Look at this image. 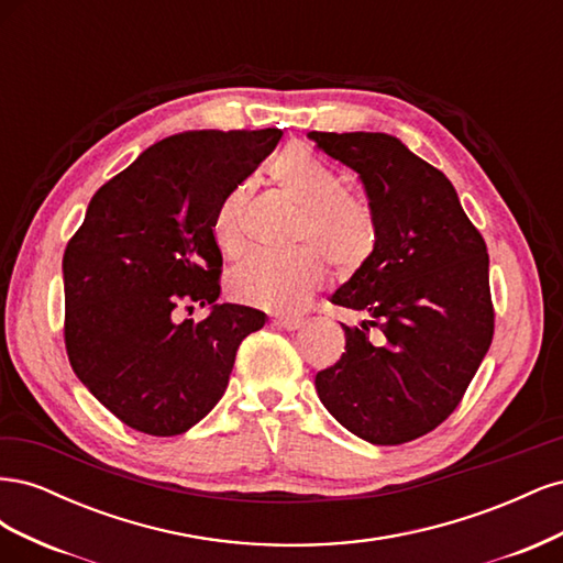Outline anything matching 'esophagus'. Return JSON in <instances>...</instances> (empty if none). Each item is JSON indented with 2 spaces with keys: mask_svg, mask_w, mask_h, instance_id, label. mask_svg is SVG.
I'll return each instance as SVG.
<instances>
[{
  "mask_svg": "<svg viewBox=\"0 0 563 563\" xmlns=\"http://www.w3.org/2000/svg\"><path fill=\"white\" fill-rule=\"evenodd\" d=\"M275 323H277V327L286 329V331H298L305 323V319L302 317H277Z\"/></svg>",
  "mask_w": 563,
  "mask_h": 563,
  "instance_id": "obj_1",
  "label": "esophagus"
}]
</instances>
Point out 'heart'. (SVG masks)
Masks as SVG:
<instances>
[{
  "label": "heart",
  "instance_id": "b5f03b06",
  "mask_svg": "<svg viewBox=\"0 0 563 563\" xmlns=\"http://www.w3.org/2000/svg\"><path fill=\"white\" fill-rule=\"evenodd\" d=\"M269 176L298 207L291 242L305 244L286 253H253L230 272L228 294L251 308L291 312L327 279L323 258L340 277H352L373 258L378 223L368 203L343 192L340 176L308 147L284 150L269 164ZM244 207V187H234L220 199L211 220L213 244L228 258L246 249Z\"/></svg>",
  "mask_w": 563,
  "mask_h": 563
}]
</instances>
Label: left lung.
<instances>
[{
    "instance_id": "8db88e82",
    "label": "left lung",
    "mask_w": 563,
    "mask_h": 563,
    "mask_svg": "<svg viewBox=\"0 0 563 563\" xmlns=\"http://www.w3.org/2000/svg\"><path fill=\"white\" fill-rule=\"evenodd\" d=\"M308 139L360 180L378 223L373 258L331 296L368 314L317 373L329 413L378 446L432 432L463 399L493 340L486 242L451 180L387 133Z\"/></svg>"
}]
</instances>
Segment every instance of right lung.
<instances>
[{
  "mask_svg": "<svg viewBox=\"0 0 563 563\" xmlns=\"http://www.w3.org/2000/svg\"><path fill=\"white\" fill-rule=\"evenodd\" d=\"M279 129L185 131L147 147L93 195L63 255L65 350L110 413L176 437L225 395L242 340L265 312L223 302L216 207L277 147ZM211 303L201 322L178 307Z\"/></svg>",
  "mask_w": 563,
  "mask_h": 563,
  "instance_id": "add662e5",
  "label": "right lung"
}]
</instances>
